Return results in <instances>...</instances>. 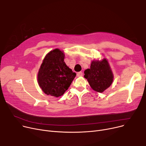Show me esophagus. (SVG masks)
<instances>
[{"instance_id": "obj_1", "label": "esophagus", "mask_w": 146, "mask_h": 146, "mask_svg": "<svg viewBox=\"0 0 146 146\" xmlns=\"http://www.w3.org/2000/svg\"><path fill=\"white\" fill-rule=\"evenodd\" d=\"M83 76V73L82 72H78L77 73V76H78V77H79V76Z\"/></svg>"}]
</instances>
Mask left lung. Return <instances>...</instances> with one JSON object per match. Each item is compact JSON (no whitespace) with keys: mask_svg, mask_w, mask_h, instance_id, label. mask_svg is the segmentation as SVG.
<instances>
[{"mask_svg":"<svg viewBox=\"0 0 146 146\" xmlns=\"http://www.w3.org/2000/svg\"><path fill=\"white\" fill-rule=\"evenodd\" d=\"M84 78L88 80L89 85L94 90L102 93L113 82V74L108 60L92 61L90 68L84 72Z\"/></svg>","mask_w":146,"mask_h":146,"instance_id":"1","label":"left lung"}]
</instances>
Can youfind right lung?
I'll list each match as a JSON object with an SVG mask.
<instances>
[{
    "label": "right lung",
    "mask_w": 146,
    "mask_h": 146,
    "mask_svg": "<svg viewBox=\"0 0 146 146\" xmlns=\"http://www.w3.org/2000/svg\"><path fill=\"white\" fill-rule=\"evenodd\" d=\"M63 51L56 48L46 54L37 74L38 85L47 95L59 97L68 89L74 78L73 72L64 62Z\"/></svg>",
    "instance_id": "1"
}]
</instances>
